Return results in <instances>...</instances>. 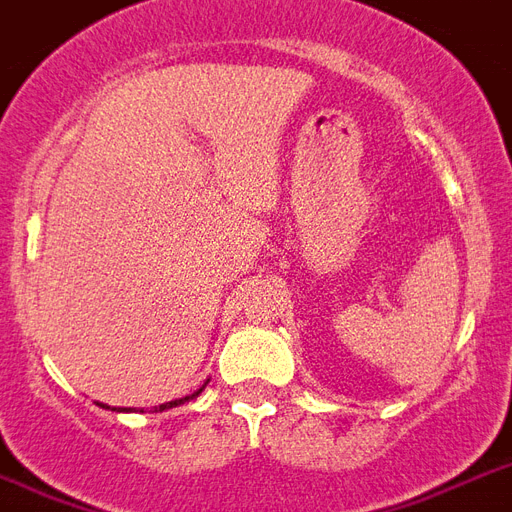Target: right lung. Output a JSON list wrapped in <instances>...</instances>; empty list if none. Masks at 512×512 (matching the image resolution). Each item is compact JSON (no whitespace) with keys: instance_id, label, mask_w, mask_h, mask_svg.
I'll list each match as a JSON object with an SVG mask.
<instances>
[{"instance_id":"add662e5","label":"right lung","mask_w":512,"mask_h":512,"mask_svg":"<svg viewBox=\"0 0 512 512\" xmlns=\"http://www.w3.org/2000/svg\"><path fill=\"white\" fill-rule=\"evenodd\" d=\"M206 384H209V381H204V386H201V389H195L193 395H187V397H179V400H171V403H163V405H158V408H155V413H161V411H169V408H177V405H185V403H190V400H195V397L201 395V392H204L206 389ZM101 405V403H99ZM101 408H109V405H101ZM112 411H117V408H112ZM120 411H131V408H120ZM144 413V411H142Z\"/></svg>"}]
</instances>
